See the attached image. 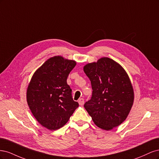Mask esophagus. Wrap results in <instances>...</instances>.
<instances>
[{"label": "esophagus", "instance_id": "1", "mask_svg": "<svg viewBox=\"0 0 159 159\" xmlns=\"http://www.w3.org/2000/svg\"><path fill=\"white\" fill-rule=\"evenodd\" d=\"M78 103L80 105H83L84 104V99L83 98H80L78 101Z\"/></svg>", "mask_w": 159, "mask_h": 159}]
</instances>
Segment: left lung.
Wrapping results in <instances>:
<instances>
[{"instance_id": "1", "label": "left lung", "mask_w": 159, "mask_h": 159, "mask_svg": "<svg viewBox=\"0 0 159 159\" xmlns=\"http://www.w3.org/2000/svg\"><path fill=\"white\" fill-rule=\"evenodd\" d=\"M92 96L84 107L98 127L109 131L121 125L131 111L134 91L123 67L109 57L85 65Z\"/></svg>"}]
</instances>
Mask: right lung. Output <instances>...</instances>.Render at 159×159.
Returning a JSON list of instances; mask_svg holds the SVG:
<instances>
[{"instance_id": "obj_1", "label": "right lung", "mask_w": 159, "mask_h": 159, "mask_svg": "<svg viewBox=\"0 0 159 159\" xmlns=\"http://www.w3.org/2000/svg\"><path fill=\"white\" fill-rule=\"evenodd\" d=\"M76 62L54 56L34 74L28 85L26 99L36 119L51 131L63 127L78 107L67 78Z\"/></svg>"}]
</instances>
